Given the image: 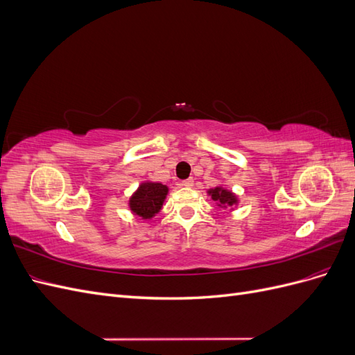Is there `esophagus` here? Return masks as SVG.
<instances>
[{"mask_svg":"<svg viewBox=\"0 0 355 355\" xmlns=\"http://www.w3.org/2000/svg\"><path fill=\"white\" fill-rule=\"evenodd\" d=\"M182 185H184V187H187V188H191V187H194V179H192V178H189V179H185V180H182Z\"/></svg>","mask_w":355,"mask_h":355,"instance_id":"obj_1","label":"esophagus"}]
</instances>
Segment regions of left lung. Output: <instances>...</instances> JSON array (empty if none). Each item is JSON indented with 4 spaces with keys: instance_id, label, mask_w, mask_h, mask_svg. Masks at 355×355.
I'll return each mask as SVG.
<instances>
[{
    "instance_id": "left-lung-1",
    "label": "left lung",
    "mask_w": 355,
    "mask_h": 355,
    "mask_svg": "<svg viewBox=\"0 0 355 355\" xmlns=\"http://www.w3.org/2000/svg\"><path fill=\"white\" fill-rule=\"evenodd\" d=\"M209 196H211V200L218 202L220 207H231L234 204H237V197H235L231 191L225 189L222 187H216L209 191Z\"/></svg>"
}]
</instances>
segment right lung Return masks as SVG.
Wrapping results in <instances>:
<instances>
[{"label": "right lung", "mask_w": 355, "mask_h": 355, "mask_svg": "<svg viewBox=\"0 0 355 355\" xmlns=\"http://www.w3.org/2000/svg\"><path fill=\"white\" fill-rule=\"evenodd\" d=\"M168 188L157 182H144L132 196L128 206L136 216L151 219L163 207Z\"/></svg>", "instance_id": "right-lung-1"}]
</instances>
